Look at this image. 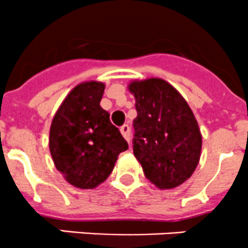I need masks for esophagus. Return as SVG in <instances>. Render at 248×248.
Wrapping results in <instances>:
<instances>
[{
    "label": "esophagus",
    "mask_w": 248,
    "mask_h": 248,
    "mask_svg": "<svg viewBox=\"0 0 248 248\" xmlns=\"http://www.w3.org/2000/svg\"><path fill=\"white\" fill-rule=\"evenodd\" d=\"M121 132H122V135L124 136V139L126 140V141L130 143V141H131V135H130V126H129V125H127V124L122 125Z\"/></svg>",
    "instance_id": "obj_1"
}]
</instances>
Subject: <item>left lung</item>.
Instances as JSON below:
<instances>
[{
  "mask_svg": "<svg viewBox=\"0 0 248 248\" xmlns=\"http://www.w3.org/2000/svg\"><path fill=\"white\" fill-rule=\"evenodd\" d=\"M134 155L147 180L160 189L178 187L193 175L200 160L202 132L182 95L166 80H134Z\"/></svg>",
  "mask_w": 248,
  "mask_h": 248,
  "instance_id": "left-lung-1",
  "label": "left lung"
}]
</instances>
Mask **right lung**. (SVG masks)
Listing matches in <instances>:
<instances>
[{"mask_svg": "<svg viewBox=\"0 0 248 248\" xmlns=\"http://www.w3.org/2000/svg\"><path fill=\"white\" fill-rule=\"evenodd\" d=\"M105 84L84 82L73 88L54 116L49 149L55 168L70 185L93 189L104 182L127 142L100 101Z\"/></svg>", "mask_w": 248, "mask_h": 248, "instance_id": "obj_1", "label": "right lung"}]
</instances>
